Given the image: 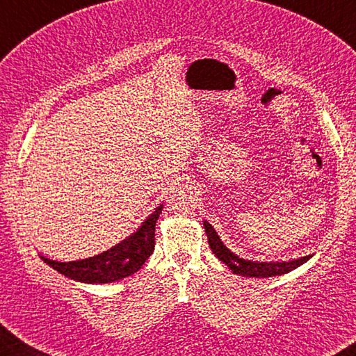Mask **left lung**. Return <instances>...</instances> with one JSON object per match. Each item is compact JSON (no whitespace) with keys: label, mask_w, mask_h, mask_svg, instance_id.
I'll list each match as a JSON object with an SVG mask.
<instances>
[{"label":"left lung","mask_w":356,"mask_h":356,"mask_svg":"<svg viewBox=\"0 0 356 356\" xmlns=\"http://www.w3.org/2000/svg\"><path fill=\"white\" fill-rule=\"evenodd\" d=\"M203 226H205V232L208 236V243L211 251L216 254V257L220 261H223L226 266H228L234 274L238 275H245V277H255V278H266V277H274V275H283L287 274V272L293 270L295 268H298L300 264L306 263L312 255H306L301 257L298 260H292V261H283V263H259V261H249L243 260L237 257L236 254H232L228 248H226L220 238H218L217 232L214 231L213 226H211L208 222H203Z\"/></svg>","instance_id":"left-lung-1"}]
</instances>
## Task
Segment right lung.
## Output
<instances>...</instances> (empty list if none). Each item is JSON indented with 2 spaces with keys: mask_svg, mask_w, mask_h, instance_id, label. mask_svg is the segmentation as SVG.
<instances>
[{
  "mask_svg": "<svg viewBox=\"0 0 356 356\" xmlns=\"http://www.w3.org/2000/svg\"><path fill=\"white\" fill-rule=\"evenodd\" d=\"M162 208L163 205L157 207L133 236L99 255L67 263L45 259V257L41 259L65 277L84 283H111L133 275L154 251L156 222Z\"/></svg>",
  "mask_w": 356,
  "mask_h": 356,
  "instance_id": "1",
  "label": "right lung"
}]
</instances>
